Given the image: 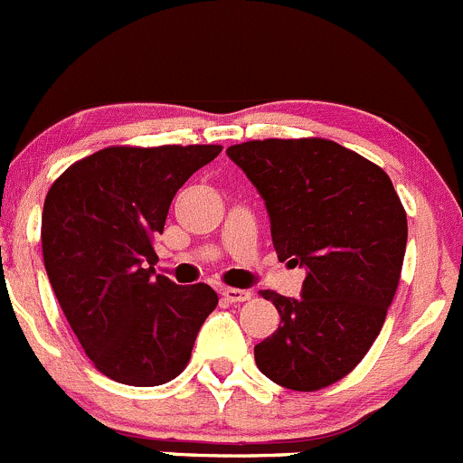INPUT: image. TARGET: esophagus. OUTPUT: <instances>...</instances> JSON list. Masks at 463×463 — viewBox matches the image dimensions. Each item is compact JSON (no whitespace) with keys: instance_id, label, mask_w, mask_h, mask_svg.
Segmentation results:
<instances>
[{"instance_id":"obj_1","label":"esophagus","mask_w":463,"mask_h":463,"mask_svg":"<svg viewBox=\"0 0 463 463\" xmlns=\"http://www.w3.org/2000/svg\"><path fill=\"white\" fill-rule=\"evenodd\" d=\"M222 297H225L230 303H242V301H250L251 292L250 289H241V288H225L222 289Z\"/></svg>"}]
</instances>
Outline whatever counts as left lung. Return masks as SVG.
Wrapping results in <instances>:
<instances>
[{
	"label": "left lung",
	"instance_id": "obj_1",
	"mask_svg": "<svg viewBox=\"0 0 463 463\" xmlns=\"http://www.w3.org/2000/svg\"><path fill=\"white\" fill-rule=\"evenodd\" d=\"M227 156L265 200L279 260L307 269L301 298L263 292L280 326L254 347L256 365L283 388H327L383 327L406 254V209L379 165L326 137L250 140Z\"/></svg>",
	"mask_w": 463,
	"mask_h": 463
}]
</instances>
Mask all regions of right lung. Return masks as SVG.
<instances>
[{
	"label": "right lung",
	"instance_id": "1",
	"mask_svg": "<svg viewBox=\"0 0 463 463\" xmlns=\"http://www.w3.org/2000/svg\"><path fill=\"white\" fill-rule=\"evenodd\" d=\"M221 151V145L107 146L73 162L46 194V274L87 356L118 383L151 388L175 379L216 309L209 285L180 288L154 276L151 265L175 192Z\"/></svg>",
	"mask_w": 463,
	"mask_h": 463
}]
</instances>
